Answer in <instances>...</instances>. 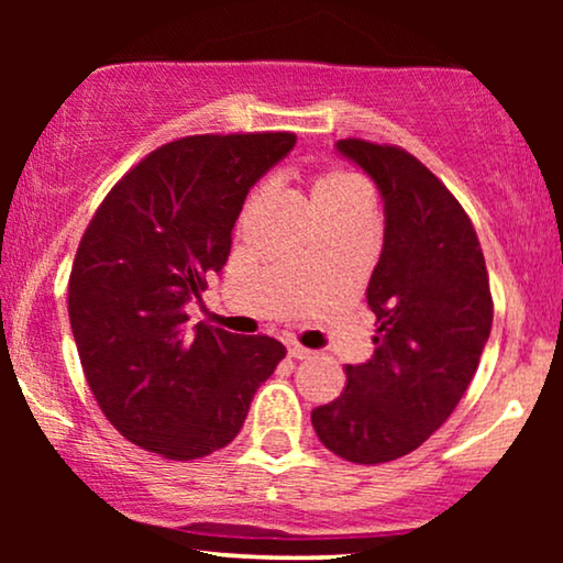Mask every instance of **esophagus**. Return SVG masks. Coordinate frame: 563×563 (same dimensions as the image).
Wrapping results in <instances>:
<instances>
[{"label":"esophagus","mask_w":563,"mask_h":563,"mask_svg":"<svg viewBox=\"0 0 563 563\" xmlns=\"http://www.w3.org/2000/svg\"><path fill=\"white\" fill-rule=\"evenodd\" d=\"M287 351H289V356L291 358H310L312 356V351L310 349H305V345H299V343H287Z\"/></svg>","instance_id":"34e87169"}]
</instances>
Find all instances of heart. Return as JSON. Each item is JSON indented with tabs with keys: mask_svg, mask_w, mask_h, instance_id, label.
Instances as JSON below:
<instances>
[{
	"mask_svg": "<svg viewBox=\"0 0 563 563\" xmlns=\"http://www.w3.org/2000/svg\"><path fill=\"white\" fill-rule=\"evenodd\" d=\"M310 202L314 212L333 210V207H345V205L366 207V189L358 176L345 174V172H325L312 179Z\"/></svg>",
	"mask_w": 563,
	"mask_h": 563,
	"instance_id": "obj_1",
	"label": "heart"
}]
</instances>
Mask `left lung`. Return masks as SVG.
Returning <instances> with one entry per match:
<instances>
[{"mask_svg":"<svg viewBox=\"0 0 563 563\" xmlns=\"http://www.w3.org/2000/svg\"><path fill=\"white\" fill-rule=\"evenodd\" d=\"M335 148L364 168L384 202V245L366 289L374 356L345 366V389L312 410L325 449L384 464L418 449L449 420L492 330L489 276L459 199L397 145L358 137Z\"/></svg>","mask_w":563,"mask_h":563,"instance_id":"1","label":"left lung"}]
</instances>
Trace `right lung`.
Returning <instances> with one entry per match:
<instances>
[{
    "mask_svg": "<svg viewBox=\"0 0 563 563\" xmlns=\"http://www.w3.org/2000/svg\"><path fill=\"white\" fill-rule=\"evenodd\" d=\"M295 133L189 135L148 153L91 218L68 279V320L104 418L172 461L210 456L241 433L287 349L197 322L187 305L230 256L253 184Z\"/></svg>",
    "mask_w": 563,
    "mask_h": 563,
    "instance_id": "obj_1",
    "label": "right lung"
}]
</instances>
